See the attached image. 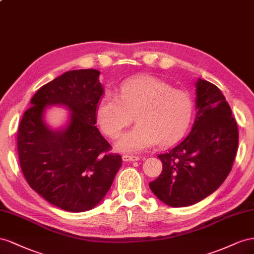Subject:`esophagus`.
Returning <instances> with one entry per match:
<instances>
[{
  "label": "esophagus",
  "instance_id": "1",
  "mask_svg": "<svg viewBox=\"0 0 254 254\" xmlns=\"http://www.w3.org/2000/svg\"><path fill=\"white\" fill-rule=\"evenodd\" d=\"M122 159H123V161H125V162H135V161H139V156L125 154V155L122 156Z\"/></svg>",
  "mask_w": 254,
  "mask_h": 254
}]
</instances>
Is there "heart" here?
Returning a JSON list of instances; mask_svg holds the SVG:
<instances>
[{"instance_id": "heart-1", "label": "heart", "mask_w": 254, "mask_h": 254, "mask_svg": "<svg viewBox=\"0 0 254 254\" xmlns=\"http://www.w3.org/2000/svg\"><path fill=\"white\" fill-rule=\"evenodd\" d=\"M96 115L102 131L112 139L119 138L135 117L138 125L122 137L117 147L141 152L156 143L172 146L182 138L192 119L193 100L163 79L141 76L123 85L120 98L105 95Z\"/></svg>"}]
</instances>
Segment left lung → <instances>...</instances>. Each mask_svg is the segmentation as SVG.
I'll return each mask as SVG.
<instances>
[{
  "mask_svg": "<svg viewBox=\"0 0 254 254\" xmlns=\"http://www.w3.org/2000/svg\"><path fill=\"white\" fill-rule=\"evenodd\" d=\"M197 115L190 133L167 153L159 177L149 183L156 197L169 206L197 203L227 179L238 147V127L219 88L198 79Z\"/></svg>",
  "mask_w": 254,
  "mask_h": 254,
  "instance_id": "1",
  "label": "left lung"
}]
</instances>
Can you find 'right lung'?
<instances>
[{"mask_svg": "<svg viewBox=\"0 0 254 254\" xmlns=\"http://www.w3.org/2000/svg\"><path fill=\"white\" fill-rule=\"evenodd\" d=\"M95 69L72 70L40 87L20 122L17 148L20 167L33 190L51 204L79 213L95 207L110 190L122 158L100 133L97 107L104 95ZM50 104L71 112L63 132L42 120Z\"/></svg>", "mask_w": 254, "mask_h": 254, "instance_id": "obj_1", "label": "right lung"}]
</instances>
